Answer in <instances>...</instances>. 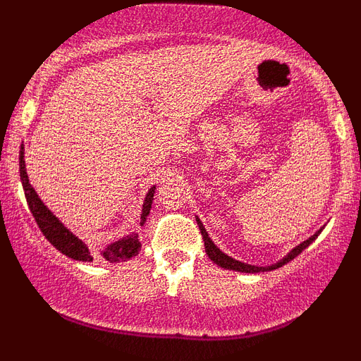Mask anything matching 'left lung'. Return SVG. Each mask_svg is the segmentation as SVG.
I'll list each match as a JSON object with an SVG mask.
<instances>
[{
    "instance_id": "left-lung-1",
    "label": "left lung",
    "mask_w": 361,
    "mask_h": 361,
    "mask_svg": "<svg viewBox=\"0 0 361 361\" xmlns=\"http://www.w3.org/2000/svg\"><path fill=\"white\" fill-rule=\"evenodd\" d=\"M197 225H199V228H200V233H202V236H204V243H205V253L209 255V258L214 261V263L216 264V266H220V268H224V269H230V271H238V273H264V271H273V269H278V268H281V266H284V264H288L289 261H293L295 256L298 255H300L302 253V251L307 248V246L312 243V241L317 238V236L320 235V231L324 230V226L320 230H317L315 231V233L310 236V238H307V240H304L302 243L300 245H298L295 246V248H293L289 251L288 255L284 256V258H281L278 263H274V264H271V266H256V264H248V263H243V261H238V259H235V258H231V256H228L226 253H224V251H221L219 246H216L214 241H212V238L209 236V233H207V230H205V226H204V224H202L200 221V219L199 216H197Z\"/></svg>"
}]
</instances>
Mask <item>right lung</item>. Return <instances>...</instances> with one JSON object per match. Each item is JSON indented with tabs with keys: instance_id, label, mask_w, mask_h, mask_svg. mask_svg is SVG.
I'll list each match as a JSON object with an SVG mask.
<instances>
[{
	"instance_id": "1",
	"label": "right lung",
	"mask_w": 361,
	"mask_h": 361,
	"mask_svg": "<svg viewBox=\"0 0 361 361\" xmlns=\"http://www.w3.org/2000/svg\"><path fill=\"white\" fill-rule=\"evenodd\" d=\"M19 176H21L24 195H26L29 210L34 219H36L39 228L44 233V236L56 246V248L63 253L68 258L77 259V261H93L97 256H100L102 259L108 261V263H120V261H126L137 255V251L141 250V241L137 238L136 233H130L123 238L113 241V243L106 245L105 248L100 250V253L95 255L88 248L85 241H82L78 236L72 233L51 210L47 209V205H44L41 197L37 195V192L34 190L27 177L26 171V161H24V145H21V151H19ZM154 190L156 185H152L145 197V204H142L141 212V225L145 224L147 215L151 212L152 200H154Z\"/></svg>"
}]
</instances>
